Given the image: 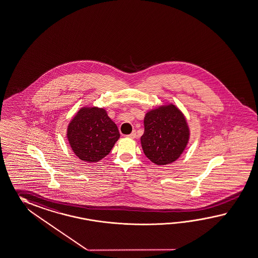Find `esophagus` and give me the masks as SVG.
<instances>
[{
  "label": "esophagus",
  "instance_id": "1",
  "mask_svg": "<svg viewBox=\"0 0 258 258\" xmlns=\"http://www.w3.org/2000/svg\"><path fill=\"white\" fill-rule=\"evenodd\" d=\"M126 137L131 139L135 138V137H136V132H135V131H134V132H132V133H131V134H128Z\"/></svg>",
  "mask_w": 258,
  "mask_h": 258
}]
</instances>
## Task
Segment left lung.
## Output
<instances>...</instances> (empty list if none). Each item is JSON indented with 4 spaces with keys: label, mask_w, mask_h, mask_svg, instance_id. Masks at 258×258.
Here are the masks:
<instances>
[{
    "label": "left lung",
    "mask_w": 258,
    "mask_h": 258,
    "mask_svg": "<svg viewBox=\"0 0 258 258\" xmlns=\"http://www.w3.org/2000/svg\"><path fill=\"white\" fill-rule=\"evenodd\" d=\"M144 124L141 144L145 156L159 166L177 160L190 136L183 113L174 104L162 105L147 112Z\"/></svg>",
    "instance_id": "left-lung-1"
}]
</instances>
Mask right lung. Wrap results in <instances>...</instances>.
<instances>
[{"mask_svg":"<svg viewBox=\"0 0 258 258\" xmlns=\"http://www.w3.org/2000/svg\"><path fill=\"white\" fill-rule=\"evenodd\" d=\"M117 126L106 110L99 107H83L67 128L72 150L86 162H98L111 152L119 139Z\"/></svg>","mask_w":258,"mask_h":258,"instance_id":"add662e5","label":"right lung"}]
</instances>
